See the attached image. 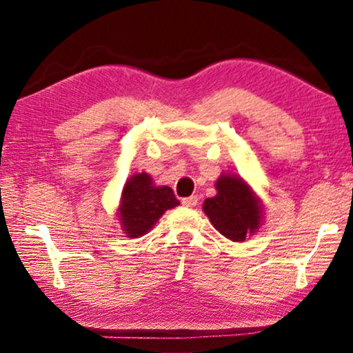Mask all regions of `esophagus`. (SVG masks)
<instances>
[{"mask_svg": "<svg viewBox=\"0 0 353 353\" xmlns=\"http://www.w3.org/2000/svg\"><path fill=\"white\" fill-rule=\"evenodd\" d=\"M182 205L193 208V207L198 205V198H196V196H190V198H183V199H182Z\"/></svg>", "mask_w": 353, "mask_h": 353, "instance_id": "esophagus-1", "label": "esophagus"}]
</instances>
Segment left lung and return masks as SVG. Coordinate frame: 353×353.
<instances>
[{
  "mask_svg": "<svg viewBox=\"0 0 353 353\" xmlns=\"http://www.w3.org/2000/svg\"><path fill=\"white\" fill-rule=\"evenodd\" d=\"M218 194L204 201V212L221 235L232 241H243L259 229L261 208L243 179L221 176Z\"/></svg>",
  "mask_w": 353,
  "mask_h": 353,
  "instance_id": "1",
  "label": "left lung"
}]
</instances>
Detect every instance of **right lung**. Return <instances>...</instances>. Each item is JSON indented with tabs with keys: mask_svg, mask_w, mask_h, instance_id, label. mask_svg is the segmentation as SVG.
<instances>
[{
	"mask_svg": "<svg viewBox=\"0 0 353 353\" xmlns=\"http://www.w3.org/2000/svg\"><path fill=\"white\" fill-rule=\"evenodd\" d=\"M181 204L170 187H154L146 172L135 174L124 185L119 218L130 238L145 235L162 214Z\"/></svg>",
	"mask_w": 353,
	"mask_h": 353,
	"instance_id": "1",
	"label": "right lung"
}]
</instances>
